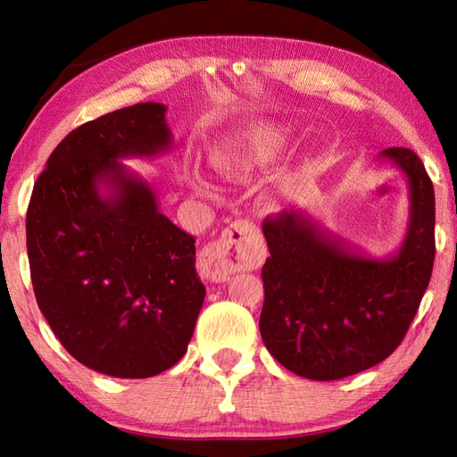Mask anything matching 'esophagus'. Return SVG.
Listing matches in <instances>:
<instances>
[{"mask_svg":"<svg viewBox=\"0 0 457 457\" xmlns=\"http://www.w3.org/2000/svg\"><path fill=\"white\" fill-rule=\"evenodd\" d=\"M255 227L248 220H235L225 232L199 253V271L207 281L225 283L228 277L255 263Z\"/></svg>","mask_w":457,"mask_h":457,"instance_id":"obj_1","label":"esophagus"}]
</instances>
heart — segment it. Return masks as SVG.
<instances>
[{"mask_svg": "<svg viewBox=\"0 0 457 457\" xmlns=\"http://www.w3.org/2000/svg\"><path fill=\"white\" fill-rule=\"evenodd\" d=\"M288 147V133L277 124H260L244 133V137L227 145L215 153L213 169L230 180H246L253 170L275 161ZM205 192V186H197ZM265 204L273 207V197H265Z\"/></svg>", "mask_w": 457, "mask_h": 457, "instance_id": "heart-1", "label": "heart"}]
</instances>
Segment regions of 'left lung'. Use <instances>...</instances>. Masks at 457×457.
<instances>
[{
  "instance_id": "obj_1",
  "label": "left lung",
  "mask_w": 457,
  "mask_h": 457,
  "mask_svg": "<svg viewBox=\"0 0 457 457\" xmlns=\"http://www.w3.org/2000/svg\"><path fill=\"white\" fill-rule=\"evenodd\" d=\"M409 184V222L384 260L354 252L303 211L263 220L270 258L262 270L260 333L267 351L310 380L362 372L392 354L413 321L434 265V187L417 154L389 147Z\"/></svg>"
}]
</instances>
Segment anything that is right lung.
<instances>
[{
	"mask_svg": "<svg viewBox=\"0 0 457 457\" xmlns=\"http://www.w3.org/2000/svg\"><path fill=\"white\" fill-rule=\"evenodd\" d=\"M164 114L161 103H139L73 129L27 211L40 312L73 359L114 378H151L180 361L205 298L195 238L120 162L169 153Z\"/></svg>",
	"mask_w": 457,
	"mask_h": 457,
	"instance_id": "1",
	"label": "right lung"
}]
</instances>
